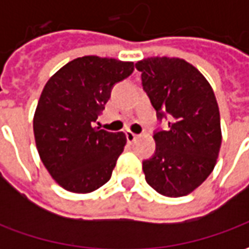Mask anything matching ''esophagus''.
<instances>
[{"instance_id":"34e87169","label":"esophagus","mask_w":249,"mask_h":249,"mask_svg":"<svg viewBox=\"0 0 249 249\" xmlns=\"http://www.w3.org/2000/svg\"><path fill=\"white\" fill-rule=\"evenodd\" d=\"M139 137V135H136V133H133V132H130V130H128L126 132V140H128V142L129 144H132L133 141H136V139Z\"/></svg>"}]
</instances>
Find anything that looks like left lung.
I'll return each mask as SVG.
<instances>
[{"mask_svg": "<svg viewBox=\"0 0 249 249\" xmlns=\"http://www.w3.org/2000/svg\"><path fill=\"white\" fill-rule=\"evenodd\" d=\"M157 117L169 116L168 130L156 132V152L142 161L146 183L167 197L193 192L213 171L220 146L219 105L213 89L183 58L148 57L136 62Z\"/></svg>", "mask_w": 249, "mask_h": 249, "instance_id": "obj_1", "label": "left lung"}]
</instances>
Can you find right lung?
<instances>
[{
  "label": "right lung",
  "mask_w": 249,
  "mask_h": 249,
  "mask_svg": "<svg viewBox=\"0 0 249 249\" xmlns=\"http://www.w3.org/2000/svg\"><path fill=\"white\" fill-rule=\"evenodd\" d=\"M133 62L84 56L57 71L42 89L33 117L41 161L60 187L89 193L108 183L126 136L93 126L116 82Z\"/></svg>",
  "instance_id": "right-lung-1"
}]
</instances>
